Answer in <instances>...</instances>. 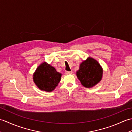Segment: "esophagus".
<instances>
[{"label":"esophagus","instance_id":"obj_1","mask_svg":"<svg viewBox=\"0 0 132 132\" xmlns=\"http://www.w3.org/2000/svg\"><path fill=\"white\" fill-rule=\"evenodd\" d=\"M65 73H66V74H67V75L71 74L72 73V71H66Z\"/></svg>","mask_w":132,"mask_h":132}]
</instances>
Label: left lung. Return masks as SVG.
<instances>
[{
	"mask_svg": "<svg viewBox=\"0 0 132 132\" xmlns=\"http://www.w3.org/2000/svg\"><path fill=\"white\" fill-rule=\"evenodd\" d=\"M77 76L84 87L91 88L102 80L103 69L96 60L88 57L80 63Z\"/></svg>",
	"mask_w": 132,
	"mask_h": 132,
	"instance_id": "8db88e82",
	"label": "left lung"
}]
</instances>
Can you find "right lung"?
Wrapping results in <instances>:
<instances>
[{
  "mask_svg": "<svg viewBox=\"0 0 132 132\" xmlns=\"http://www.w3.org/2000/svg\"><path fill=\"white\" fill-rule=\"evenodd\" d=\"M62 74L56 71L54 67L44 62L33 74V81L41 90L52 92L60 82Z\"/></svg>",
  "mask_w": 132,
  "mask_h": 132,
  "instance_id": "1",
  "label": "right lung"
}]
</instances>
